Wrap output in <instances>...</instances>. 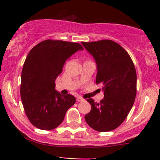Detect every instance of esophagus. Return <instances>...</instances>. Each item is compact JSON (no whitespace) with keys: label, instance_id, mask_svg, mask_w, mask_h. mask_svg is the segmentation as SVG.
I'll use <instances>...</instances> for the list:
<instances>
[{"label":"esophagus","instance_id":"esophagus-1","mask_svg":"<svg viewBox=\"0 0 160 160\" xmlns=\"http://www.w3.org/2000/svg\"><path fill=\"white\" fill-rule=\"evenodd\" d=\"M77 101H78V102H81V101H84V99H83V98H81V97H77Z\"/></svg>","mask_w":160,"mask_h":160}]
</instances>
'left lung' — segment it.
<instances>
[{"label":"left lung","instance_id":"obj_1","mask_svg":"<svg viewBox=\"0 0 160 160\" xmlns=\"http://www.w3.org/2000/svg\"><path fill=\"white\" fill-rule=\"evenodd\" d=\"M82 44L96 61V83L102 86L104 95L99 103L88 99L91 110L85 120L98 132L112 131L125 120L135 102L137 75L133 61L126 50L112 40Z\"/></svg>","mask_w":160,"mask_h":160}]
</instances>
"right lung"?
Wrapping results in <instances>:
<instances>
[{"label": "right lung", "instance_id": "1", "mask_svg": "<svg viewBox=\"0 0 160 160\" xmlns=\"http://www.w3.org/2000/svg\"><path fill=\"white\" fill-rule=\"evenodd\" d=\"M82 49L79 43L47 39L34 46L27 56L22 68L20 93L25 114L36 128H56L75 104L72 95H62L55 90V81L67 59Z\"/></svg>", "mask_w": 160, "mask_h": 160}]
</instances>
